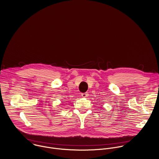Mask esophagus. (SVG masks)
I'll use <instances>...</instances> for the list:
<instances>
[{
    "label": "esophagus",
    "instance_id": "1",
    "mask_svg": "<svg viewBox=\"0 0 159 159\" xmlns=\"http://www.w3.org/2000/svg\"><path fill=\"white\" fill-rule=\"evenodd\" d=\"M88 96H89V93L87 92L82 93V97H87Z\"/></svg>",
    "mask_w": 159,
    "mask_h": 159
}]
</instances>
